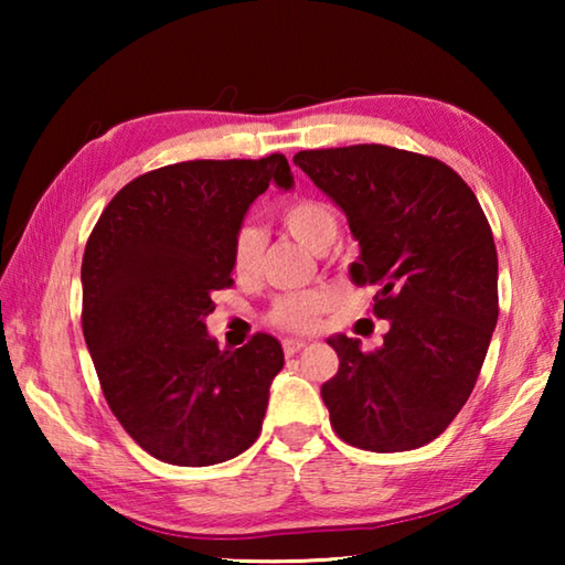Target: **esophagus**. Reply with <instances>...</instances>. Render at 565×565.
<instances>
[{"label":"esophagus","instance_id":"1","mask_svg":"<svg viewBox=\"0 0 565 565\" xmlns=\"http://www.w3.org/2000/svg\"><path fill=\"white\" fill-rule=\"evenodd\" d=\"M306 347H309V343L301 341V339H286L284 341V353H286V356H294V353L303 351Z\"/></svg>","mask_w":565,"mask_h":565}]
</instances>
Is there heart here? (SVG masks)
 Here are the masks:
<instances>
[{"label":"heart","instance_id":"heart-1","mask_svg":"<svg viewBox=\"0 0 565 565\" xmlns=\"http://www.w3.org/2000/svg\"><path fill=\"white\" fill-rule=\"evenodd\" d=\"M279 222L291 236L299 238L313 252H323L339 232V218L331 204L319 196H294L279 209ZM264 236L259 228L244 226L238 228L232 246L234 274L238 279H254L262 269ZM331 306V296L327 291H291L276 296L266 321L274 329L286 333H309L319 327V321Z\"/></svg>","mask_w":565,"mask_h":565}]
</instances>
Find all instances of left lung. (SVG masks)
<instances>
[{
  "instance_id": "1",
  "label": "left lung",
  "mask_w": 565,
  "mask_h": 565,
  "mask_svg": "<svg viewBox=\"0 0 565 565\" xmlns=\"http://www.w3.org/2000/svg\"><path fill=\"white\" fill-rule=\"evenodd\" d=\"M294 164L337 202L361 244L356 284L391 321L379 351L333 337L321 386L341 441L376 454L441 436L471 396L499 321V256L471 186L434 157L386 145L309 149Z\"/></svg>"
}]
</instances>
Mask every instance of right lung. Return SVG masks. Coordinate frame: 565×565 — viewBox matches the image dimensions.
Segmentation results:
<instances>
[{
    "label": "right lung",
    "mask_w": 565,
    "mask_h": 565,
    "mask_svg": "<svg viewBox=\"0 0 565 565\" xmlns=\"http://www.w3.org/2000/svg\"><path fill=\"white\" fill-rule=\"evenodd\" d=\"M271 179L291 186L284 154L147 171L114 194L84 248L82 331L102 394L164 463H222L262 434L281 343L254 333L218 351L204 319L234 284V236Z\"/></svg>",
    "instance_id": "right-lung-1"
}]
</instances>
